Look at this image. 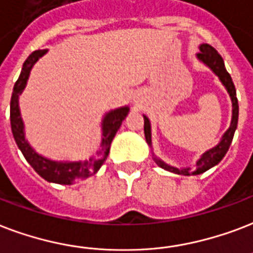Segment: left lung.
<instances>
[{"label": "left lung", "mask_w": 253, "mask_h": 253, "mask_svg": "<svg viewBox=\"0 0 253 253\" xmlns=\"http://www.w3.org/2000/svg\"><path fill=\"white\" fill-rule=\"evenodd\" d=\"M199 53L196 54V58L199 59L200 62L204 63L206 66L210 67L212 73L217 75V78L221 82V84L224 86L227 92L229 94L231 102H232V118H231V125H229L228 130L225 131L223 136H221L220 142L215 146V147L210 148L204 152L203 155L198 159L196 162V169H191L190 167H175V166H169L167 163L159 159V158L154 154L152 151V138H151V122L150 119L143 115L144 118V136H146V142L151 148L152 158L159 167H162L166 171L169 172L178 173V175H184V176H190V175H200V173L206 172L207 169H212L213 166H216L219 162L224 158V155L228 151L229 146L232 143L234 139V134L238 127V119H239V103L238 98H236V88L232 82L231 75L228 74V71L225 70L224 61L216 50L213 49L212 46L208 43H202L199 46Z\"/></svg>", "instance_id": "left-lung-1"}]
</instances>
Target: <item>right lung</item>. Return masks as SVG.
Listing matches in <instances>:
<instances>
[{"label":"right lung","instance_id":"1","mask_svg":"<svg viewBox=\"0 0 253 253\" xmlns=\"http://www.w3.org/2000/svg\"><path fill=\"white\" fill-rule=\"evenodd\" d=\"M47 53V49L36 50L28 57L24 62L21 74L18 80L15 82L13 94H11L10 101V125L11 132L14 136V140L21 152L24 154L25 159L32 166L40 176L47 180V182L57 183V184H73L78 182L80 179L88 178L101 169L102 165L105 163L106 158L109 155L110 146L113 142L114 136L119 130V127L127 117L130 111L128 106H123L118 109L110 110L109 113L105 114L102 119V140L99 144L98 151L95 155H92L86 161H53L49 158L43 157L41 154L34 150L25 136V125L21 117V110H19V95L26 87L29 75L32 71L33 66L36 65L37 61L43 57Z\"/></svg>","mask_w":253,"mask_h":253}]
</instances>
